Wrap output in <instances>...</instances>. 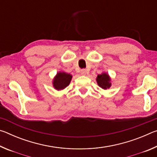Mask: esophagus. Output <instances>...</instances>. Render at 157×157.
<instances>
[{
    "instance_id": "1",
    "label": "esophagus",
    "mask_w": 157,
    "mask_h": 157,
    "mask_svg": "<svg viewBox=\"0 0 157 157\" xmlns=\"http://www.w3.org/2000/svg\"><path fill=\"white\" fill-rule=\"evenodd\" d=\"M80 73H81V75H86V73H87V71H86V69H84V68L82 69V70L80 71Z\"/></svg>"
}]
</instances>
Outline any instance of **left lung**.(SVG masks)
I'll list each match as a JSON object with an SVG mask.
<instances>
[{"instance_id":"left-lung-1","label":"left lung","mask_w":157,"mask_h":157,"mask_svg":"<svg viewBox=\"0 0 157 157\" xmlns=\"http://www.w3.org/2000/svg\"><path fill=\"white\" fill-rule=\"evenodd\" d=\"M96 81L99 86L103 89H109L111 85L110 78L107 73H102L101 75H98L96 78Z\"/></svg>"}]
</instances>
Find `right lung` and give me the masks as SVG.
I'll return each instance as SVG.
<instances>
[{"instance_id":"obj_1","label":"right lung","mask_w":157,"mask_h":157,"mask_svg":"<svg viewBox=\"0 0 157 157\" xmlns=\"http://www.w3.org/2000/svg\"><path fill=\"white\" fill-rule=\"evenodd\" d=\"M72 75L70 74L59 72L57 74L53 80V86L57 90H62L70 84Z\"/></svg>"}]
</instances>
